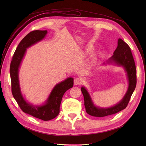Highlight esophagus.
<instances>
[{"mask_svg":"<svg viewBox=\"0 0 146 146\" xmlns=\"http://www.w3.org/2000/svg\"><path fill=\"white\" fill-rule=\"evenodd\" d=\"M74 85H80V84L82 83V81H81V80H80V78H76L74 79Z\"/></svg>","mask_w":146,"mask_h":146,"instance_id":"obj_1","label":"esophagus"}]
</instances>
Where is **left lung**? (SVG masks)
<instances>
[{"label":"left lung","mask_w":146,"mask_h":146,"mask_svg":"<svg viewBox=\"0 0 146 146\" xmlns=\"http://www.w3.org/2000/svg\"><path fill=\"white\" fill-rule=\"evenodd\" d=\"M114 63L117 66H122L127 73L129 81L127 91L122 99L116 105L110 108H99L94 105L88 91L85 87L81 88L84 97L85 107L86 113L95 117H105L116 114L125 109L129 104L131 96L136 85V69L131 54L130 48L126 42L119 38L117 47L113 53V55L107 61V63Z\"/></svg>","instance_id":"8db88e82"}]
</instances>
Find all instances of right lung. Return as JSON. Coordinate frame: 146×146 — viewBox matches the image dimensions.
<instances>
[{"mask_svg": "<svg viewBox=\"0 0 146 146\" xmlns=\"http://www.w3.org/2000/svg\"><path fill=\"white\" fill-rule=\"evenodd\" d=\"M47 33V30H34L26 35L16 48L10 69L12 94L19 107L24 113L43 121L51 120L58 115L63 96L65 92L71 88L74 85V79L72 77L66 78L65 80L56 84L45 104L39 106L30 104L22 95L19 82V68L26 49L41 41Z\"/></svg>", "mask_w": 146, "mask_h": 146, "instance_id": "add662e5", "label": "right lung"}]
</instances>
